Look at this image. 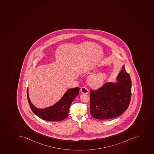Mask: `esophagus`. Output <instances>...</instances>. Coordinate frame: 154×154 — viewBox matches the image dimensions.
<instances>
[{"instance_id":"1","label":"esophagus","mask_w":154,"mask_h":154,"mask_svg":"<svg viewBox=\"0 0 154 154\" xmlns=\"http://www.w3.org/2000/svg\"><path fill=\"white\" fill-rule=\"evenodd\" d=\"M81 91L82 94H88L89 92V91L88 90L87 88H85V86H82L81 88Z\"/></svg>"}]
</instances>
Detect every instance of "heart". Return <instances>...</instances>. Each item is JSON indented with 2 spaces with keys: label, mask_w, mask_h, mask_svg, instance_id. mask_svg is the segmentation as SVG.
<instances>
[{
  "label": "heart",
  "mask_w": 154,
  "mask_h": 154,
  "mask_svg": "<svg viewBox=\"0 0 154 154\" xmlns=\"http://www.w3.org/2000/svg\"><path fill=\"white\" fill-rule=\"evenodd\" d=\"M106 73L104 72H98L91 75L88 79L89 85L94 88H98L103 84L106 78Z\"/></svg>",
  "instance_id": "heart-1"
}]
</instances>
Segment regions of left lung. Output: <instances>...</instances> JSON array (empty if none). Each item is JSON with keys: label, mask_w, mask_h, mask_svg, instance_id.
<instances>
[{"label": "left lung", "mask_w": 154, "mask_h": 154, "mask_svg": "<svg viewBox=\"0 0 154 154\" xmlns=\"http://www.w3.org/2000/svg\"><path fill=\"white\" fill-rule=\"evenodd\" d=\"M117 82H108L90 94L91 115L97 119L116 118L129 105L131 97V78L122 66L116 78Z\"/></svg>", "instance_id": "left-lung-1"}]
</instances>
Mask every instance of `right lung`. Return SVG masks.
Returning <instances> with one entry per match:
<instances>
[{
  "label": "right lung",
  "mask_w": 154,
  "mask_h": 154,
  "mask_svg": "<svg viewBox=\"0 0 154 154\" xmlns=\"http://www.w3.org/2000/svg\"><path fill=\"white\" fill-rule=\"evenodd\" d=\"M79 88L69 89L55 104L45 108H38L31 101L27 88L28 103L33 113L42 119L49 121H60L65 119L69 115V107L72 102L79 94Z\"/></svg>",
  "instance_id": "1"
}]
</instances>
